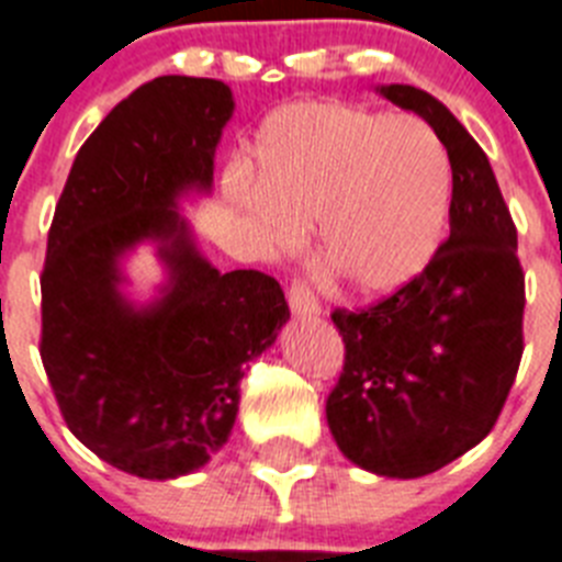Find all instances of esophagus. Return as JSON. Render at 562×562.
<instances>
[{
  "instance_id": "34e87169",
  "label": "esophagus",
  "mask_w": 562,
  "mask_h": 562,
  "mask_svg": "<svg viewBox=\"0 0 562 562\" xmlns=\"http://www.w3.org/2000/svg\"><path fill=\"white\" fill-rule=\"evenodd\" d=\"M286 301H290L292 313L301 315V318H313V315L322 313L315 292L310 290L307 281H301V278H292L290 290H286Z\"/></svg>"
}]
</instances>
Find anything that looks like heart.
Returning a JSON list of instances; mask_svg holds the SVG:
<instances>
[{"mask_svg": "<svg viewBox=\"0 0 562 562\" xmlns=\"http://www.w3.org/2000/svg\"><path fill=\"white\" fill-rule=\"evenodd\" d=\"M255 187L229 201L276 249L318 224V263L333 284L384 295L437 252L451 206V160L425 120L347 103H299L263 123Z\"/></svg>", "mask_w": 562, "mask_h": 562, "instance_id": "1", "label": "heart"}]
</instances>
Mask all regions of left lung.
Wrapping results in <instances>:
<instances>
[{
    "mask_svg": "<svg viewBox=\"0 0 562 562\" xmlns=\"http://www.w3.org/2000/svg\"><path fill=\"white\" fill-rule=\"evenodd\" d=\"M419 114L451 160V238L373 307L336 310L345 370L327 398L338 451L375 476L434 474L488 437L522 356L517 229L480 143L437 97L375 88Z\"/></svg>",
    "mask_w": 562,
    "mask_h": 562,
    "instance_id": "obj_1",
    "label": "left lung"
}]
</instances>
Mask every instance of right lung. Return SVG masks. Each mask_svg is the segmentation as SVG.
I'll list each match as a JSON object with an SVG mask.
<instances>
[{
    "instance_id": "add662e5",
    "label": "right lung",
    "mask_w": 562,
    "mask_h": 562,
    "mask_svg": "<svg viewBox=\"0 0 562 562\" xmlns=\"http://www.w3.org/2000/svg\"><path fill=\"white\" fill-rule=\"evenodd\" d=\"M221 80L157 77L111 109L74 157L42 270L40 356L63 419L88 451L143 480H178L226 445L244 368L290 318L258 270L217 272L183 194L212 192L232 117ZM155 243L167 284L148 305L119 286L122 258Z\"/></svg>"
}]
</instances>
